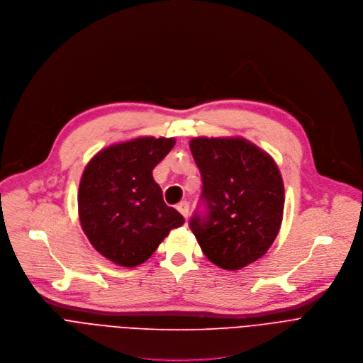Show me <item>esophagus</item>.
Listing matches in <instances>:
<instances>
[{
  "mask_svg": "<svg viewBox=\"0 0 363 363\" xmlns=\"http://www.w3.org/2000/svg\"><path fill=\"white\" fill-rule=\"evenodd\" d=\"M177 210L187 219V217H189V203H187V201L179 203V204H177Z\"/></svg>",
  "mask_w": 363,
  "mask_h": 363,
  "instance_id": "1",
  "label": "esophagus"
}]
</instances>
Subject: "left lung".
Wrapping results in <instances>:
<instances>
[{"mask_svg": "<svg viewBox=\"0 0 363 363\" xmlns=\"http://www.w3.org/2000/svg\"><path fill=\"white\" fill-rule=\"evenodd\" d=\"M201 173L207 217L190 229L206 257L225 270L260 259L281 226L284 186L273 157L245 137H194L189 143Z\"/></svg>", "mask_w": 363, "mask_h": 363, "instance_id": "obj_1", "label": "left lung"}]
</instances>
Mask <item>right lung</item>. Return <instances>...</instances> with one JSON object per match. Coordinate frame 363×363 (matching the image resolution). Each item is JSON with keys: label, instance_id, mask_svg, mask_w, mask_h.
I'll list each match as a JSON object with an SVG mask.
<instances>
[{"label": "right lung", "instance_id": "obj_1", "mask_svg": "<svg viewBox=\"0 0 363 363\" xmlns=\"http://www.w3.org/2000/svg\"><path fill=\"white\" fill-rule=\"evenodd\" d=\"M174 144V137H135L110 144L87 163L79 186L82 229L114 264L144 263L170 230L184 225L153 179V169Z\"/></svg>", "mask_w": 363, "mask_h": 363}]
</instances>
